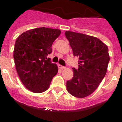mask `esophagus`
<instances>
[{"label": "esophagus", "mask_w": 122, "mask_h": 122, "mask_svg": "<svg viewBox=\"0 0 122 122\" xmlns=\"http://www.w3.org/2000/svg\"><path fill=\"white\" fill-rule=\"evenodd\" d=\"M58 67H59V68L61 69V70H64V69L66 68L65 66H61V65H58Z\"/></svg>", "instance_id": "esophagus-1"}]
</instances>
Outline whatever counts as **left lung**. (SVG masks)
Returning a JSON list of instances; mask_svg holds the SVG:
<instances>
[{"mask_svg":"<svg viewBox=\"0 0 122 122\" xmlns=\"http://www.w3.org/2000/svg\"><path fill=\"white\" fill-rule=\"evenodd\" d=\"M65 36L73 55L79 58L78 68H73V76L66 82L67 91L76 97H85L94 92L106 75L110 61L108 46L83 33L66 31Z\"/></svg>","mask_w":122,"mask_h":122,"instance_id":"1","label":"left lung"}]
</instances>
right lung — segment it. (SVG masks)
Here are the masks:
<instances>
[{
  "label": "right lung",
  "mask_w": 122,
  "mask_h": 122,
  "mask_svg": "<svg viewBox=\"0 0 122 122\" xmlns=\"http://www.w3.org/2000/svg\"><path fill=\"white\" fill-rule=\"evenodd\" d=\"M60 34V30L41 27L29 30L16 39L13 54L16 71L25 87L33 92L47 91L57 74V66L47 55Z\"/></svg>",
  "instance_id": "1"
}]
</instances>
